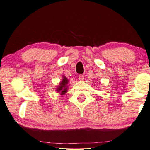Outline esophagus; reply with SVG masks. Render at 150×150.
<instances>
[{"mask_svg": "<svg viewBox=\"0 0 150 150\" xmlns=\"http://www.w3.org/2000/svg\"><path fill=\"white\" fill-rule=\"evenodd\" d=\"M78 77H79V79L80 81H83V80H84V75H79Z\"/></svg>", "mask_w": 150, "mask_h": 150, "instance_id": "esophagus-1", "label": "esophagus"}]
</instances>
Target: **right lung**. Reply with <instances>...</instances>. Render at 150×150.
<instances>
[{"label": "right lung", "instance_id": "obj_1", "mask_svg": "<svg viewBox=\"0 0 150 150\" xmlns=\"http://www.w3.org/2000/svg\"><path fill=\"white\" fill-rule=\"evenodd\" d=\"M69 80L67 77H66V76L63 75L62 77V79L60 81L59 84L56 87L55 91L57 93H59L60 95H61L62 97H63L64 95H65V93L67 92L68 88H69Z\"/></svg>", "mask_w": 150, "mask_h": 150}]
</instances>
